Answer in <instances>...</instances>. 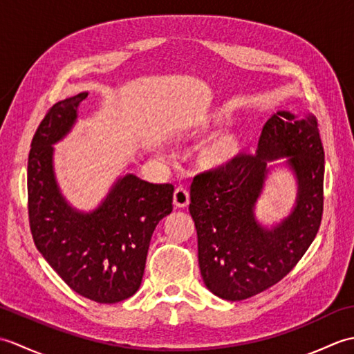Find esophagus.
Returning <instances> with one entry per match:
<instances>
[{"label":"esophagus","mask_w":354,"mask_h":354,"mask_svg":"<svg viewBox=\"0 0 354 354\" xmlns=\"http://www.w3.org/2000/svg\"><path fill=\"white\" fill-rule=\"evenodd\" d=\"M189 202H190L189 190L184 189V187H178L175 193H173V204H175V207L178 208H184L189 205Z\"/></svg>","instance_id":"obj_1"}]
</instances>
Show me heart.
Wrapping results in <instances>:
<instances>
[{"label":"heart","mask_w":354,"mask_h":354,"mask_svg":"<svg viewBox=\"0 0 354 354\" xmlns=\"http://www.w3.org/2000/svg\"><path fill=\"white\" fill-rule=\"evenodd\" d=\"M232 152V146L228 140H219L214 142V146L209 149V158H213L214 161H223L231 155Z\"/></svg>","instance_id":"b5f03b06"}]
</instances>
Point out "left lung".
Listing matches in <instances>:
<instances>
[{
  "instance_id": "left-lung-1",
  "label": "left lung",
  "mask_w": 354,
  "mask_h": 354,
  "mask_svg": "<svg viewBox=\"0 0 354 354\" xmlns=\"http://www.w3.org/2000/svg\"><path fill=\"white\" fill-rule=\"evenodd\" d=\"M286 158L297 176L292 213L265 229L253 208L267 176V162ZM190 214L198 232L201 275L208 290L242 301L288 275L309 250L324 207V147L318 120L278 111L263 126L257 153L240 152L198 173L190 185Z\"/></svg>"
}]
</instances>
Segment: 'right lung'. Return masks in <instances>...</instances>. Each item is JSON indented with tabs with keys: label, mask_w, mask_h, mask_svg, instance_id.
<instances>
[{
	"label": "right lung",
	"mask_w": 354,
	"mask_h": 354,
	"mask_svg": "<svg viewBox=\"0 0 354 354\" xmlns=\"http://www.w3.org/2000/svg\"><path fill=\"white\" fill-rule=\"evenodd\" d=\"M80 93L48 109L32 140L27 165L28 221L37 251L79 295L114 304L140 289L158 222L171 213L173 185L127 173L91 213L74 209L59 190L53 145L71 131Z\"/></svg>",
	"instance_id": "add662e5"
}]
</instances>
